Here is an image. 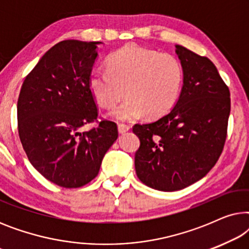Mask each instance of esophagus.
Listing matches in <instances>:
<instances>
[{
    "mask_svg": "<svg viewBox=\"0 0 249 249\" xmlns=\"http://www.w3.org/2000/svg\"><path fill=\"white\" fill-rule=\"evenodd\" d=\"M118 130H119V132H120V134H124V132L130 130V125L124 124H120L118 125Z\"/></svg>",
    "mask_w": 249,
    "mask_h": 249,
    "instance_id": "obj_1",
    "label": "esophagus"
}]
</instances>
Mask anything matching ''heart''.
Here are the masks:
<instances>
[{
	"instance_id": "heart-1",
	"label": "heart",
	"mask_w": 249,
	"mask_h": 249,
	"mask_svg": "<svg viewBox=\"0 0 249 249\" xmlns=\"http://www.w3.org/2000/svg\"><path fill=\"white\" fill-rule=\"evenodd\" d=\"M182 84L183 69L175 55L137 45L115 51L107 70L95 69L89 76L91 94L103 107H113L127 93V100L112 112L119 120L162 117L175 107Z\"/></svg>"
}]
</instances>
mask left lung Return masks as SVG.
<instances>
[{
    "label": "left lung",
    "instance_id": "8db88e82",
    "mask_svg": "<svg viewBox=\"0 0 249 249\" xmlns=\"http://www.w3.org/2000/svg\"><path fill=\"white\" fill-rule=\"evenodd\" d=\"M183 69L181 93L158 120L135 124L141 146L135 169L146 186L162 192L186 188L205 177L223 151L230 91L212 61L176 45Z\"/></svg>",
    "mask_w": 249,
    "mask_h": 249
}]
</instances>
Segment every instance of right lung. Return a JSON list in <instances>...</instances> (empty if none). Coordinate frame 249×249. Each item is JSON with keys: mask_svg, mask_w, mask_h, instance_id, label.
I'll return each mask as SVG.
<instances>
[{"mask_svg": "<svg viewBox=\"0 0 249 249\" xmlns=\"http://www.w3.org/2000/svg\"><path fill=\"white\" fill-rule=\"evenodd\" d=\"M101 42L62 40L47 51L20 90L17 112L22 147L34 168L63 188H79L100 171L118 138L117 124L97 121L89 76Z\"/></svg>", "mask_w": 249, "mask_h": 249, "instance_id": "add662e5", "label": "right lung"}]
</instances>
